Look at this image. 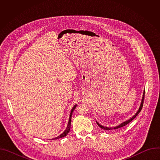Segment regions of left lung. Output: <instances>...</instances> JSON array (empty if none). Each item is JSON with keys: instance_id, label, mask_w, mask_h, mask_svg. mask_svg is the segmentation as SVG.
Returning <instances> with one entry per match:
<instances>
[{"instance_id": "8db88e82", "label": "left lung", "mask_w": 160, "mask_h": 160, "mask_svg": "<svg viewBox=\"0 0 160 160\" xmlns=\"http://www.w3.org/2000/svg\"><path fill=\"white\" fill-rule=\"evenodd\" d=\"M144 95H145V92H144V95H143V97H142V102H141V106H140V108H139V110H138V111L137 112V113L135 114V115L132 118H130V120H127V121H126V122H123V123H122V124H120L119 126H118V127H114V128H108V127H104V126H102V125H101L99 123H98L97 122V123H98V125H99V127H101V128H102V129H104V130H111V129H117V128H121V127H123V126H125L126 125H127V124H128L131 121H132L136 117H137V115H138V114L141 112V109H142V106H143V104H144Z\"/></svg>"}]
</instances>
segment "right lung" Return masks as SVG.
<instances>
[{"label":"right lung","mask_w":160,"mask_h":160,"mask_svg":"<svg viewBox=\"0 0 160 160\" xmlns=\"http://www.w3.org/2000/svg\"><path fill=\"white\" fill-rule=\"evenodd\" d=\"M76 106H77V105H75L73 108V109H72V111H71V113H70V118H69V122H68V125H67V128H66V129L64 130V132L62 133H61L60 135H59L58 137H57V138H54V139H52L53 140H55V139H59V138H63V137H65V136H66L67 135V134L68 133V132H70V128H71V120H72V113H73V111H74V109H75V108H76Z\"/></svg>","instance_id":"add662e5"}]
</instances>
